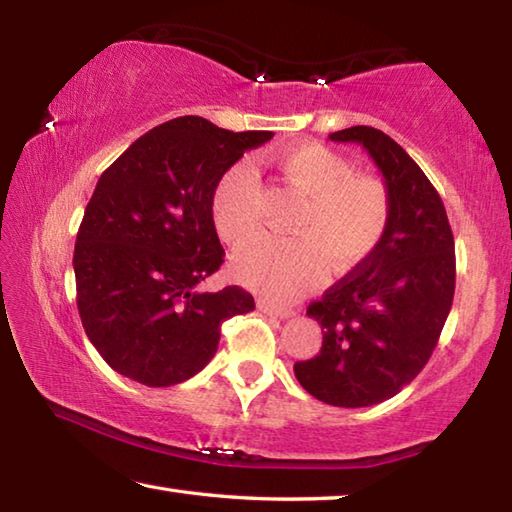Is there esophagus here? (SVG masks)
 I'll use <instances>...</instances> for the list:
<instances>
[{
  "label": "esophagus",
  "instance_id": "esophagus-1",
  "mask_svg": "<svg viewBox=\"0 0 512 512\" xmlns=\"http://www.w3.org/2000/svg\"><path fill=\"white\" fill-rule=\"evenodd\" d=\"M257 307H259V311H264L266 316H275V318H291L293 316L291 309H277L273 305H268V302H264V300H259Z\"/></svg>",
  "mask_w": 512,
  "mask_h": 512
}]
</instances>
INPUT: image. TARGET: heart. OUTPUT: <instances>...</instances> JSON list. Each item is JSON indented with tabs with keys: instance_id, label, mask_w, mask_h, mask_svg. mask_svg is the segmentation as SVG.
Returning a JSON list of instances; mask_svg holds the SVG:
<instances>
[{
	"instance_id": "1",
	"label": "heart",
	"mask_w": 512,
	"mask_h": 512,
	"mask_svg": "<svg viewBox=\"0 0 512 512\" xmlns=\"http://www.w3.org/2000/svg\"><path fill=\"white\" fill-rule=\"evenodd\" d=\"M284 183L305 198L291 232L257 237L232 255V275L259 296L287 305L323 282L327 264L350 273L375 255L391 219V196L379 178L354 173L352 162L325 144L300 142L275 155ZM212 223L225 244H241L259 225V176L237 160L216 180Z\"/></svg>"
}]
</instances>
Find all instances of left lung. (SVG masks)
Instances as JSON below:
<instances>
[{
	"mask_svg": "<svg viewBox=\"0 0 512 512\" xmlns=\"http://www.w3.org/2000/svg\"><path fill=\"white\" fill-rule=\"evenodd\" d=\"M329 140L368 151L391 219L375 255L309 305L323 348L293 372L316 400L359 409L391 400L427 366L454 300V235L436 187L386 133L352 126Z\"/></svg>",
	"mask_w": 512,
	"mask_h": 512,
	"instance_id": "obj_1",
	"label": "left lung"
}]
</instances>
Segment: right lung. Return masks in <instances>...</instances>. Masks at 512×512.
<instances>
[{
    "label": "right lung",
    "mask_w": 512,
    "mask_h": 512,
    "mask_svg": "<svg viewBox=\"0 0 512 512\" xmlns=\"http://www.w3.org/2000/svg\"><path fill=\"white\" fill-rule=\"evenodd\" d=\"M271 137L187 115L144 133L101 173L76 235V305L119 375L180 384L210 363L223 320L255 309L241 287L198 284L225 255L210 214L216 180Z\"/></svg>",
    "instance_id": "add662e5"
}]
</instances>
